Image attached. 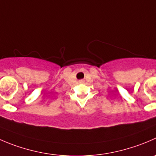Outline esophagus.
<instances>
[{
	"label": "esophagus",
	"instance_id": "obj_1",
	"mask_svg": "<svg viewBox=\"0 0 156 156\" xmlns=\"http://www.w3.org/2000/svg\"><path fill=\"white\" fill-rule=\"evenodd\" d=\"M81 81V82H82V81Z\"/></svg>",
	"mask_w": 156,
	"mask_h": 156
}]
</instances>
